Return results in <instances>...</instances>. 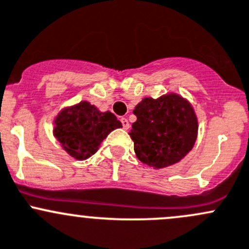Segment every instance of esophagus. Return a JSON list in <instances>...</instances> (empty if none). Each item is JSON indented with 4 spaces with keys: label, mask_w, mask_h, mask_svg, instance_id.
I'll return each mask as SVG.
<instances>
[{
    "label": "esophagus",
    "mask_w": 249,
    "mask_h": 249,
    "mask_svg": "<svg viewBox=\"0 0 249 249\" xmlns=\"http://www.w3.org/2000/svg\"><path fill=\"white\" fill-rule=\"evenodd\" d=\"M120 122H122V124H123V129H125V130L129 129L130 124H129V122H127L126 118H122V119H120Z\"/></svg>",
    "instance_id": "esophagus-1"
}]
</instances>
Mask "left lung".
Segmentation results:
<instances>
[{"label": "left lung", "mask_w": 249, "mask_h": 249, "mask_svg": "<svg viewBox=\"0 0 249 249\" xmlns=\"http://www.w3.org/2000/svg\"><path fill=\"white\" fill-rule=\"evenodd\" d=\"M130 137L136 157L154 169L171 166L194 147L197 118L192 105L177 94L145 97L135 107Z\"/></svg>", "instance_id": "obj_1"}]
</instances>
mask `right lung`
<instances>
[{
  "label": "right lung",
  "mask_w": 249,
  "mask_h": 249,
  "mask_svg": "<svg viewBox=\"0 0 249 249\" xmlns=\"http://www.w3.org/2000/svg\"><path fill=\"white\" fill-rule=\"evenodd\" d=\"M122 123L113 113L100 112L82 101L62 109L54 120V136L71 157L84 160L95 154L100 143Z\"/></svg>",
  "instance_id": "1"
}]
</instances>
